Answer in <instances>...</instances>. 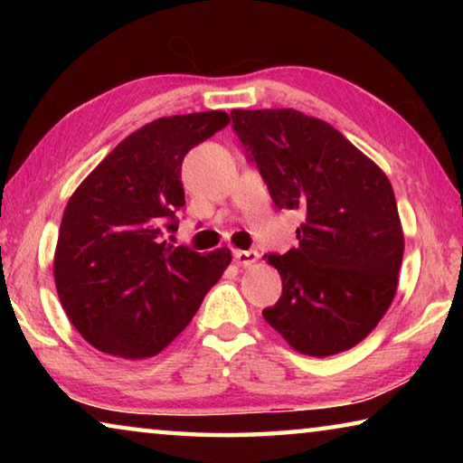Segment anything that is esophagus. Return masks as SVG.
<instances>
[{"mask_svg":"<svg viewBox=\"0 0 463 463\" xmlns=\"http://www.w3.org/2000/svg\"><path fill=\"white\" fill-rule=\"evenodd\" d=\"M232 260L237 265H241V268H250V265H255L257 260H260V253L257 250H234L232 253Z\"/></svg>","mask_w":463,"mask_h":463,"instance_id":"34e87169","label":"esophagus"}]
</instances>
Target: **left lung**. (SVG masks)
<instances>
[{"mask_svg": "<svg viewBox=\"0 0 463 463\" xmlns=\"http://www.w3.org/2000/svg\"><path fill=\"white\" fill-rule=\"evenodd\" d=\"M249 159L278 208L304 210L298 247L265 255L281 298L263 318L304 355L355 347L398 288L404 234L383 171L331 124L298 109H232Z\"/></svg>", "mask_w": 463, "mask_h": 463, "instance_id": "left-lung-1", "label": "left lung"}]
</instances>
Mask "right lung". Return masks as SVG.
Instances as JSON below:
<instances>
[{
    "label": "right lung",
    "instance_id": "obj_1",
    "mask_svg": "<svg viewBox=\"0 0 463 463\" xmlns=\"http://www.w3.org/2000/svg\"><path fill=\"white\" fill-rule=\"evenodd\" d=\"M229 122L221 109L148 122L69 198L54 284L69 320L98 351L122 359L161 354L229 268L226 247L200 255L165 241L185 206L184 156Z\"/></svg>",
    "mask_w": 463,
    "mask_h": 463
}]
</instances>
